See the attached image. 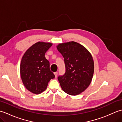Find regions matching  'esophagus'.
<instances>
[{
	"mask_svg": "<svg viewBox=\"0 0 122 122\" xmlns=\"http://www.w3.org/2000/svg\"><path fill=\"white\" fill-rule=\"evenodd\" d=\"M54 76H55V77H57V76H58V72H54Z\"/></svg>",
	"mask_w": 122,
	"mask_h": 122,
	"instance_id": "1",
	"label": "esophagus"
}]
</instances>
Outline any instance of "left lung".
<instances>
[{
	"instance_id": "1",
	"label": "left lung",
	"mask_w": 122,
	"mask_h": 122,
	"mask_svg": "<svg viewBox=\"0 0 122 122\" xmlns=\"http://www.w3.org/2000/svg\"><path fill=\"white\" fill-rule=\"evenodd\" d=\"M58 50L64 59L66 73L58 77L62 89L70 95L80 94L92 81L94 61L84 46L74 41L60 43Z\"/></svg>"
}]
</instances>
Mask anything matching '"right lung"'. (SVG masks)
<instances>
[{
    "instance_id": "add662e5",
    "label": "right lung",
    "mask_w": 122,
    "mask_h": 122,
    "mask_svg": "<svg viewBox=\"0 0 122 122\" xmlns=\"http://www.w3.org/2000/svg\"><path fill=\"white\" fill-rule=\"evenodd\" d=\"M52 45L50 42H38L25 51L20 63V76L23 84L30 92L40 94L46 89L49 82L54 78L45 53Z\"/></svg>"
}]
</instances>
